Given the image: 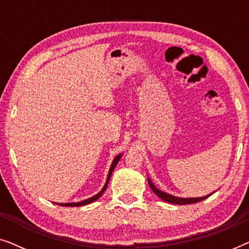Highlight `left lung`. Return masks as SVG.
Wrapping results in <instances>:
<instances>
[{"instance_id":"1","label":"left lung","mask_w":249,"mask_h":249,"mask_svg":"<svg viewBox=\"0 0 249 249\" xmlns=\"http://www.w3.org/2000/svg\"><path fill=\"white\" fill-rule=\"evenodd\" d=\"M148 183H149V187H151L153 192H154L162 200H164V202H168V203H172V204H178V205H185V204H194V203L200 202V200H204L213 194L212 193V194H210V195H206L203 197H195V198H194V197L193 198H181V197H176V196L170 195V194L161 192V190L158 189L154 185H153V182L151 181V179L149 178H148Z\"/></svg>"}]
</instances>
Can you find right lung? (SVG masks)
Listing matches in <instances>:
<instances>
[{
  "mask_svg": "<svg viewBox=\"0 0 249 249\" xmlns=\"http://www.w3.org/2000/svg\"><path fill=\"white\" fill-rule=\"evenodd\" d=\"M121 156H122V154H119V155H117V156H115V158H114L113 162H112V164H111L110 171H108V175H107V182H105L104 187H103V188H102V190H101L100 193L96 194V195L93 196V197H90V198H88V199H85V200H83V202H78V203H66V204L61 203V204H59V205H61V206H84V205H87V204H90V203H93V202H95V200H96V199L100 198V197L102 196V194H103V193L105 192V190H107V183H108V181H110V178H111V176H112V172H113L114 168H115V166H117L118 162L120 161Z\"/></svg>",
  "mask_w": 249,
  "mask_h": 249,
  "instance_id": "obj_1",
  "label": "right lung"
}]
</instances>
